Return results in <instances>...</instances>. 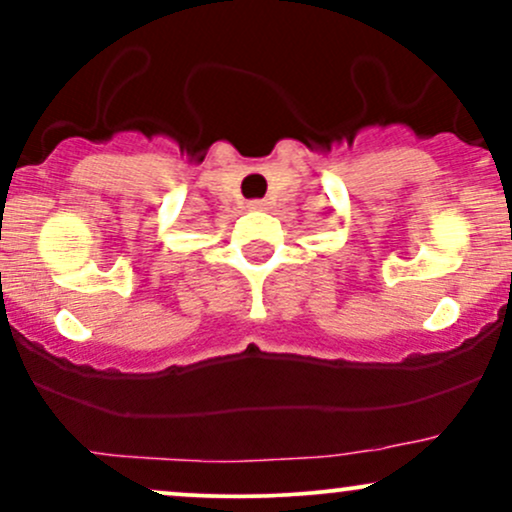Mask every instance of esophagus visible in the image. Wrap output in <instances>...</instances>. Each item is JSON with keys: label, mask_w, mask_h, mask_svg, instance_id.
<instances>
[{"label": "esophagus", "mask_w": 512, "mask_h": 512, "mask_svg": "<svg viewBox=\"0 0 512 512\" xmlns=\"http://www.w3.org/2000/svg\"><path fill=\"white\" fill-rule=\"evenodd\" d=\"M248 207L252 211H267L269 202H267V199H252V202H248Z\"/></svg>", "instance_id": "obj_1"}]
</instances>
